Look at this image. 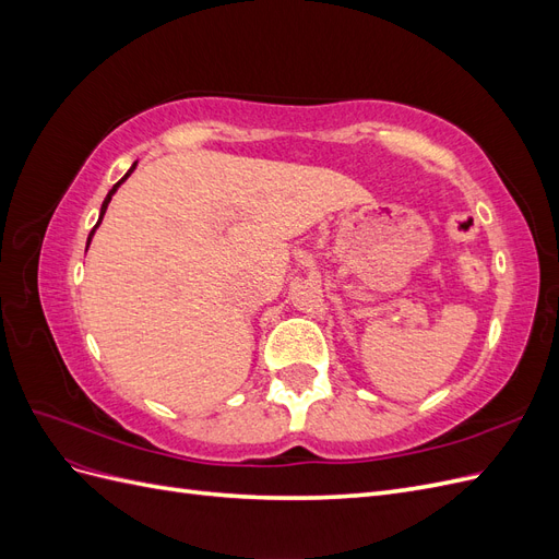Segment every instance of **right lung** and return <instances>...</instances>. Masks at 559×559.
Returning a JSON list of instances; mask_svg holds the SVG:
<instances>
[{
	"instance_id": "obj_1",
	"label": "right lung",
	"mask_w": 559,
	"mask_h": 559,
	"mask_svg": "<svg viewBox=\"0 0 559 559\" xmlns=\"http://www.w3.org/2000/svg\"><path fill=\"white\" fill-rule=\"evenodd\" d=\"M134 165H138V163H134ZM134 165L130 167V170H128V175H126V177H123L121 181H116V183H114V189H111V191L107 193V198H105V202H103V210H99V218H97V224H95V228L99 226V222H103V216H105V212H107V205H109V202H111V195L116 193V189H118V186H121V183H123V181H126V179L130 177V173L134 170ZM95 228H93V230H91V235H88V245H91V238H93V233H95Z\"/></svg>"
}]
</instances>
